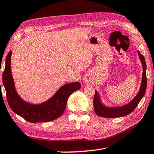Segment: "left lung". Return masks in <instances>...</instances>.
I'll return each instance as SVG.
<instances>
[{
    "instance_id": "1",
    "label": "left lung",
    "mask_w": 154,
    "mask_h": 154,
    "mask_svg": "<svg viewBox=\"0 0 154 154\" xmlns=\"http://www.w3.org/2000/svg\"><path fill=\"white\" fill-rule=\"evenodd\" d=\"M137 52L139 57L141 60L142 66H143L141 84L138 94H137V96L132 101L123 106H121V107H106L104 105H103L100 101V95L96 90L94 98V107L95 112L98 116L106 117V118H119V117L127 116L135 110V108L139 104V102L143 98L147 88L146 63H145L143 56L141 54V52L139 50Z\"/></svg>"
}]
</instances>
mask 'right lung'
Masks as SVG:
<instances>
[{
	"mask_svg": "<svg viewBox=\"0 0 154 154\" xmlns=\"http://www.w3.org/2000/svg\"><path fill=\"white\" fill-rule=\"evenodd\" d=\"M12 52L8 53L2 74V82L6 90L7 102L14 112L32 123L49 122L58 119L63 114L69 97L82 85L79 82L63 85L51 98L40 104H32L22 100L17 93L11 73V58Z\"/></svg>",
	"mask_w": 154,
	"mask_h": 154,
	"instance_id": "obj_1",
	"label": "right lung"
}]
</instances>
